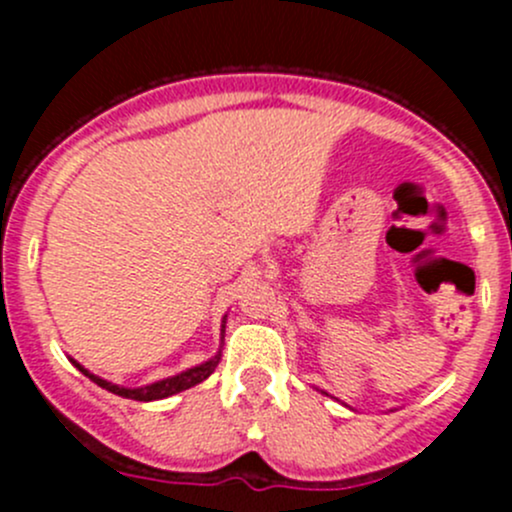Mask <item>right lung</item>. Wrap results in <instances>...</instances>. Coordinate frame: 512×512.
Wrapping results in <instances>:
<instances>
[{
	"label": "right lung",
	"mask_w": 512,
	"mask_h": 512,
	"mask_svg": "<svg viewBox=\"0 0 512 512\" xmlns=\"http://www.w3.org/2000/svg\"><path fill=\"white\" fill-rule=\"evenodd\" d=\"M223 332H225V319H223ZM74 364H76V361H74ZM218 364H220V352L215 354L213 359L205 361V364L193 366V369H188V371H180V374L168 376V379L156 381V384L141 386V389H126V386L111 384V381L101 379V376L89 374V371H86L81 364H76V366H79V371H84V374L89 376V379L94 381V384L101 386V389L111 391V394L123 396V399H133V401H158V399H168V396L178 394V391H185V389H190V386H195V384H200V381H205L210 374H213L215 366H218Z\"/></svg>",
	"instance_id": "1"
}]
</instances>
